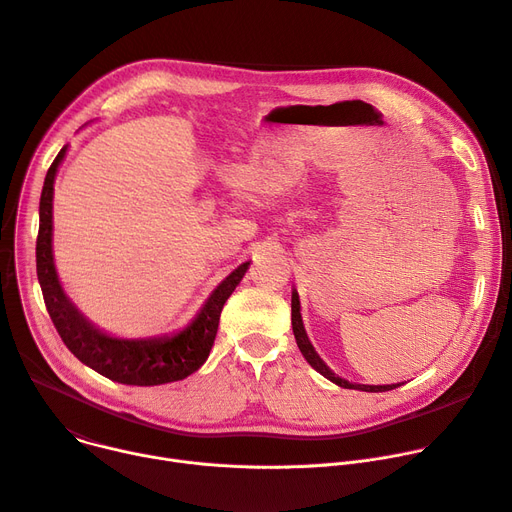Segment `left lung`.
Here are the masks:
<instances>
[{"label":"left lung","mask_w":512,"mask_h":512,"mask_svg":"<svg viewBox=\"0 0 512 512\" xmlns=\"http://www.w3.org/2000/svg\"><path fill=\"white\" fill-rule=\"evenodd\" d=\"M292 329H294V337H296V343H298V349L302 351L304 359L318 371L320 376H324L327 380H331L333 384L341 386V388H347V390H361V392H388V390H394L402 384H386V386H369V384H353L349 380H343L339 378L335 371L324 363L320 359V355L314 351L308 335H306V329H304V322H302V314H300V296L296 290H292Z\"/></svg>","instance_id":"obj_1"}]
</instances>
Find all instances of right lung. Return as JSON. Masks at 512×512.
<instances>
[{"instance_id":"add662e5","label":"right lung","mask_w":512,"mask_h":512,"mask_svg":"<svg viewBox=\"0 0 512 512\" xmlns=\"http://www.w3.org/2000/svg\"><path fill=\"white\" fill-rule=\"evenodd\" d=\"M67 155L63 147L46 171L40 194V224L36 239V273L57 333L67 349L104 378L126 386H161L192 376L210 355L224 302L241 284L251 261L241 263L216 286L194 320L177 333L149 339H120L104 333L85 318L65 294L53 257V194L59 165Z\"/></svg>"}]
</instances>
